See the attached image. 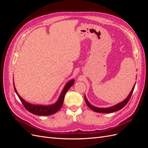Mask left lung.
Here are the masks:
<instances>
[{
    "label": "left lung",
    "instance_id": "1",
    "mask_svg": "<svg viewBox=\"0 0 148 148\" xmlns=\"http://www.w3.org/2000/svg\"><path fill=\"white\" fill-rule=\"evenodd\" d=\"M135 86V84L134 85L132 89V91H130V94H129V95L128 96V97L125 100H123V101L119 103V104H116V105L113 106L112 107H107V108H99V107H95V106L91 105L90 103L88 102V99H86V97L85 96H84V100H85V102H86V103L87 106L89 107V108H90L91 110H92L93 111L96 112H99V113H111V112H114L118 111V110H120L121 109H122L123 107L124 106H125V105L127 104L128 102L130 100V99L132 95V93L133 92Z\"/></svg>",
    "mask_w": 148,
    "mask_h": 148
}]
</instances>
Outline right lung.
Instances as JSON below:
<instances>
[{
  "label": "right lung",
  "mask_w": 148,
  "mask_h": 148,
  "mask_svg": "<svg viewBox=\"0 0 148 148\" xmlns=\"http://www.w3.org/2000/svg\"><path fill=\"white\" fill-rule=\"evenodd\" d=\"M74 79H71L68 83H66L65 86H64L63 90H62L60 95L59 96V99L57 102L54 104L51 105H36V104H32L30 103L26 102L24 100L18 93L16 89L15 86V84L13 83V86H14V89L18 97H19L20 100L21 101L22 104H23L24 107L26 109L28 110L29 112L32 113L34 115H50L56 113L58 110H59L63 105V102L64 100V97L66 92L68 91L69 89L71 88V86L74 84Z\"/></svg>",
  "instance_id": "right-lung-1"
}]
</instances>
